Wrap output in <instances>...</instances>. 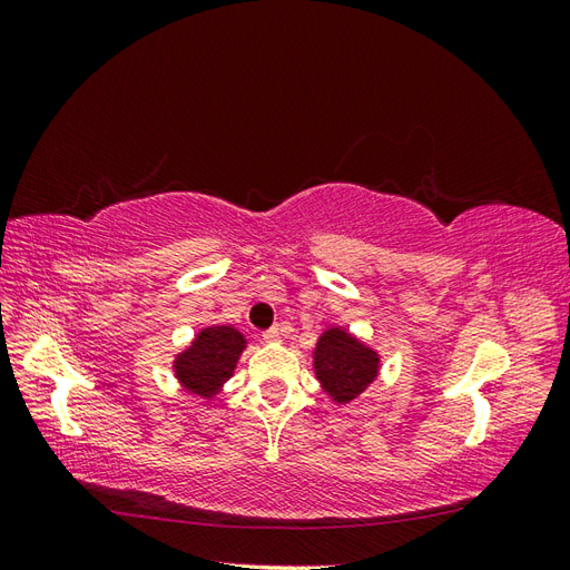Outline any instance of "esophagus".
<instances>
[{
	"label": "esophagus",
	"instance_id": "1",
	"mask_svg": "<svg viewBox=\"0 0 570 570\" xmlns=\"http://www.w3.org/2000/svg\"><path fill=\"white\" fill-rule=\"evenodd\" d=\"M264 337H266L268 342H281V337H283V327H281V325H273L271 331H266V333H264Z\"/></svg>",
	"mask_w": 570,
	"mask_h": 570
}]
</instances>
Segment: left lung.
Here are the masks:
<instances>
[{
	"instance_id": "1",
	"label": "left lung",
	"mask_w": 570,
	"mask_h": 570,
	"mask_svg": "<svg viewBox=\"0 0 570 570\" xmlns=\"http://www.w3.org/2000/svg\"><path fill=\"white\" fill-rule=\"evenodd\" d=\"M314 373L335 404H350L381 373V354L342 325H333L316 342Z\"/></svg>"
}]
</instances>
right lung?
Segmentation results:
<instances>
[{
  "label": "right lung",
  "instance_id": "add662e5",
  "mask_svg": "<svg viewBox=\"0 0 570 570\" xmlns=\"http://www.w3.org/2000/svg\"><path fill=\"white\" fill-rule=\"evenodd\" d=\"M247 347V337L233 325H206L176 354L174 373L183 390L202 400H214L223 390Z\"/></svg>",
  "mask_w": 570,
  "mask_h": 570
}]
</instances>
